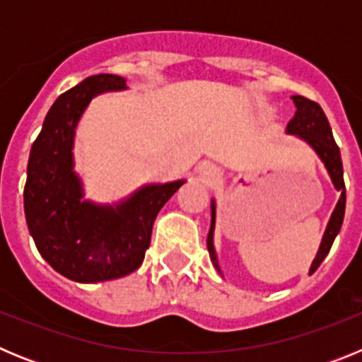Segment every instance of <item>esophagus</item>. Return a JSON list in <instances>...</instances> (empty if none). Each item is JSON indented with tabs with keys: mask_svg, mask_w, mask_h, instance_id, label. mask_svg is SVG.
<instances>
[{
	"mask_svg": "<svg viewBox=\"0 0 362 362\" xmlns=\"http://www.w3.org/2000/svg\"><path fill=\"white\" fill-rule=\"evenodd\" d=\"M217 170H214V168H210V166H204L203 170H201V177L204 179V181H214V179L217 177Z\"/></svg>",
	"mask_w": 362,
	"mask_h": 362,
	"instance_id": "34e87169",
	"label": "esophagus"
}]
</instances>
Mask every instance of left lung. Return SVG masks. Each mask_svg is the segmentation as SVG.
<instances>
[{"mask_svg":"<svg viewBox=\"0 0 362 362\" xmlns=\"http://www.w3.org/2000/svg\"><path fill=\"white\" fill-rule=\"evenodd\" d=\"M292 99L293 103H296L297 110L293 119L290 121L288 127H286V132L296 134L300 139H305V141L317 152L321 161L325 163L326 170L330 174L332 183H334V187L341 192L337 206H335L334 214H332L330 217V223H328L325 235H322L317 257L313 259L312 268H310V274H313V272L319 268V264L325 261L326 255H328L335 238H337L339 230H341V225H343L344 209H346V187H344L341 152H339L337 143H335L334 136H332L330 123L326 119L322 108L319 107V103H315V101H312V99L308 98H303V95H292ZM214 225H216V203L212 201V225H210L209 238H206V246H209V254L210 259H212L214 267L219 270L217 255L216 250H214Z\"/></svg>","mask_w":362,"mask_h":362,"instance_id":"1","label":"left lung"}]
</instances>
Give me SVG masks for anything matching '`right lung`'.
Instances as JSON below:
<instances>
[{
  "instance_id": "1",
  "label": "right lung",
  "mask_w": 362,
  "mask_h": 362,
  "mask_svg": "<svg viewBox=\"0 0 362 362\" xmlns=\"http://www.w3.org/2000/svg\"><path fill=\"white\" fill-rule=\"evenodd\" d=\"M127 88V79L98 74L54 101L32 143L23 203L37 250L56 272L76 283L129 276L141 267L163 204L185 181L148 185L116 206L83 201L74 174V132L94 95Z\"/></svg>"
}]
</instances>
